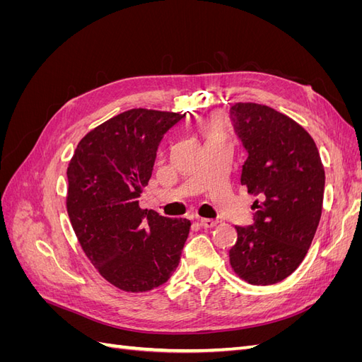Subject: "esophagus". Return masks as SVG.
<instances>
[{"label": "esophagus", "instance_id": "obj_1", "mask_svg": "<svg viewBox=\"0 0 362 362\" xmlns=\"http://www.w3.org/2000/svg\"><path fill=\"white\" fill-rule=\"evenodd\" d=\"M216 221L214 218H199V225L202 226V228H213V226H216Z\"/></svg>", "mask_w": 362, "mask_h": 362}]
</instances>
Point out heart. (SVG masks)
Returning a JSON list of instances; mask_svg holds the SVG:
<instances>
[{
	"instance_id": "b5f03b06",
	"label": "heart",
	"mask_w": 362,
	"mask_h": 362,
	"mask_svg": "<svg viewBox=\"0 0 362 362\" xmlns=\"http://www.w3.org/2000/svg\"><path fill=\"white\" fill-rule=\"evenodd\" d=\"M217 134H221V133H217V131H214V133H213L211 136H217Z\"/></svg>"
}]
</instances>
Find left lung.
Returning a JSON list of instances; mask_svg holds the SVG:
<instances>
[{
    "label": "left lung",
    "instance_id": "left-lung-1",
    "mask_svg": "<svg viewBox=\"0 0 362 362\" xmlns=\"http://www.w3.org/2000/svg\"><path fill=\"white\" fill-rule=\"evenodd\" d=\"M247 158L240 182L255 194L254 223L235 226L229 262L243 281L270 286L303 261L319 226L325 169L313 137L293 119L267 105L229 108Z\"/></svg>",
    "mask_w": 362,
    "mask_h": 362
}]
</instances>
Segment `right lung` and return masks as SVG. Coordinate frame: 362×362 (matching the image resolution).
Returning <instances> with one entry per match:
<instances>
[{
  "label": "right lung",
  "instance_id": "add662e5",
  "mask_svg": "<svg viewBox=\"0 0 362 362\" xmlns=\"http://www.w3.org/2000/svg\"><path fill=\"white\" fill-rule=\"evenodd\" d=\"M184 116L133 108L87 133L68 166L66 208L84 254L115 287L141 293L178 267L190 221L141 210L163 136Z\"/></svg>",
  "mask_w": 362,
  "mask_h": 362
}]
</instances>
